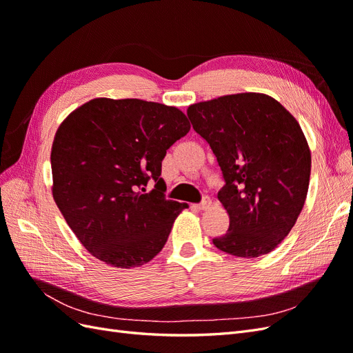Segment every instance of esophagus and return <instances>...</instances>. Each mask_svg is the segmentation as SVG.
Wrapping results in <instances>:
<instances>
[{"label": "esophagus", "mask_w": 353, "mask_h": 353, "mask_svg": "<svg viewBox=\"0 0 353 353\" xmlns=\"http://www.w3.org/2000/svg\"><path fill=\"white\" fill-rule=\"evenodd\" d=\"M210 205H212V201H210V199H205L203 200L201 203H197V205H193L191 208L193 209H196V210H206V209H209L210 208Z\"/></svg>", "instance_id": "esophagus-1"}]
</instances>
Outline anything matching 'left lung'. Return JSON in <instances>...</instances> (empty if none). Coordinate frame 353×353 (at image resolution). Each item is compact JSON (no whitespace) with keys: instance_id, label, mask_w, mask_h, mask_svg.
<instances>
[{"instance_id":"obj_1","label":"left lung","mask_w":353,"mask_h":353,"mask_svg":"<svg viewBox=\"0 0 353 353\" xmlns=\"http://www.w3.org/2000/svg\"><path fill=\"white\" fill-rule=\"evenodd\" d=\"M187 114L221 166L218 199L230 228L213 244L237 258L272 252L302 212L311 176V150L290 112L259 92L191 104Z\"/></svg>"}]
</instances>
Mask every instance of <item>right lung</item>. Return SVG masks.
Listing matches in <instances>:
<instances>
[{"instance_id":"1","label":"right lung","mask_w":353,"mask_h":353,"mask_svg":"<svg viewBox=\"0 0 353 353\" xmlns=\"http://www.w3.org/2000/svg\"><path fill=\"white\" fill-rule=\"evenodd\" d=\"M190 128L179 109L138 99H94L61 122L51 148L52 197L95 258L135 268L163 249L188 205L165 199L162 160ZM150 179L157 184L147 194Z\"/></svg>"}]
</instances>
